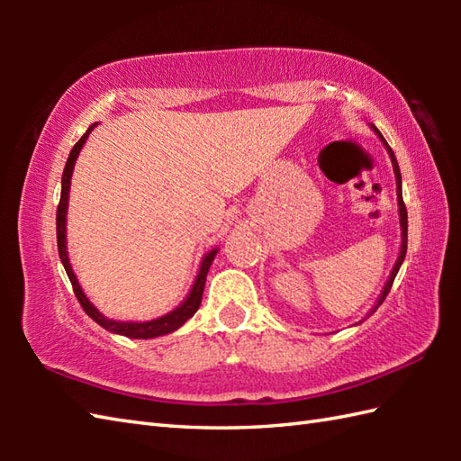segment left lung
<instances>
[{"label":"left lung","instance_id":"1","mask_svg":"<svg viewBox=\"0 0 461 461\" xmlns=\"http://www.w3.org/2000/svg\"><path fill=\"white\" fill-rule=\"evenodd\" d=\"M372 129H375L376 132H378V129L376 126H372ZM380 134V132H378ZM382 139V136H380ZM384 140V139H382ZM384 144H386V149H388V154H390V158H393V166H394V174H396V182H398V188H396V194H398V205H400V228H402V248H400V256H398V261H396V266H394V269H393V273H390V277H388V281H386V285H384V291H382V295L378 297V303L375 305V309L370 311V315L372 312H375L382 303H384V299H386V295L390 293V287H393V283H394V279H396V273H398V269H400V266H402V261H404V258H406V248H408V212H406V205H404V200H402V176H400V168H398V162H396V156H394V152H393V149H390L388 146V142L384 140Z\"/></svg>","mask_w":461,"mask_h":461}]
</instances>
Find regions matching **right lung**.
Here are the masks:
<instances>
[{"instance_id": "obj_1", "label": "right lung", "mask_w": 461, "mask_h": 461, "mask_svg": "<svg viewBox=\"0 0 461 461\" xmlns=\"http://www.w3.org/2000/svg\"><path fill=\"white\" fill-rule=\"evenodd\" d=\"M95 129V124L89 126L86 129V132L81 136V140L77 142L73 146L71 154H68L67 158V164H65V170H63V185H61V200H59V205H57V249H59V258H61L63 261V267L67 271L68 276V281H71L73 285V291H75V297L79 299L83 311L89 315L95 322H99V325L106 330L111 332H116V335H122V337H131V339H154V337H160V335H168V332L180 329L185 321H188L195 311H198L200 303H202V293H203V285H205V276H208L210 271V266L212 261L215 258V253H218V249L210 251L208 256L203 258L202 261V267H200V273L198 277H195V283L194 287L190 291L188 299H185L182 305L168 312V315H164L160 319H154V321H149V322H121V321H113V319H106L104 315H101L99 311H96L91 301L86 299V295L83 293L79 281H77L75 273L71 269V263H68V258H67V246H65V215H67V202H68V188H71V174H73V166H75V160L77 156H79L83 144L86 142V136L91 134V131Z\"/></svg>"}]
</instances>
